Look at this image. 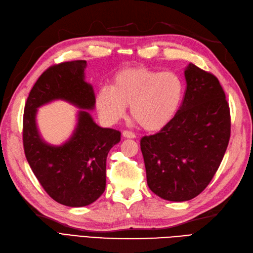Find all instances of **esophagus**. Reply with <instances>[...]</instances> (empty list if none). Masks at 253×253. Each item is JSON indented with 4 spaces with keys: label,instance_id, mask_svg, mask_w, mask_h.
Listing matches in <instances>:
<instances>
[{
    "label": "esophagus",
    "instance_id": "1",
    "mask_svg": "<svg viewBox=\"0 0 253 253\" xmlns=\"http://www.w3.org/2000/svg\"><path fill=\"white\" fill-rule=\"evenodd\" d=\"M123 136L127 138H135V134L131 131H128V130H124L123 131Z\"/></svg>",
    "mask_w": 253,
    "mask_h": 253
}]
</instances>
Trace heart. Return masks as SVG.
<instances>
[{
    "label": "heart",
    "mask_w": 253,
    "mask_h": 253,
    "mask_svg": "<svg viewBox=\"0 0 253 253\" xmlns=\"http://www.w3.org/2000/svg\"><path fill=\"white\" fill-rule=\"evenodd\" d=\"M184 90L183 80L174 72L128 68L117 73L111 87L97 91L95 103L106 123H117L130 106L132 119L144 130L159 131L176 116Z\"/></svg>",
    "instance_id": "heart-1"
}]
</instances>
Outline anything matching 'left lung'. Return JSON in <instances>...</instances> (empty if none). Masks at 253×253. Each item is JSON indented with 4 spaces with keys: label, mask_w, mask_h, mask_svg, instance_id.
I'll return each mask as SVG.
<instances>
[{
    "label": "left lung",
    "mask_w": 253,
    "mask_h": 253,
    "mask_svg": "<svg viewBox=\"0 0 253 253\" xmlns=\"http://www.w3.org/2000/svg\"><path fill=\"white\" fill-rule=\"evenodd\" d=\"M176 116L141 140L147 184L160 198L189 201L212 180L230 138V109L218 80L190 63Z\"/></svg>",
    "instance_id": "left-lung-1"
}]
</instances>
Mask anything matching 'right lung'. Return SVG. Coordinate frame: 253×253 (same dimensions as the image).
Masks as SVG:
<instances>
[{"instance_id": "1", "label": "right lung", "mask_w": 253, "mask_h": 253, "mask_svg": "<svg viewBox=\"0 0 253 253\" xmlns=\"http://www.w3.org/2000/svg\"><path fill=\"white\" fill-rule=\"evenodd\" d=\"M86 61L53 65L38 79L27 97L23 117V145L28 164L44 190L55 202L83 207L99 199L106 187V160L121 141V132L97 126L89 112L95 96L85 82ZM64 99L81 108L72 137L60 146L44 142L35 123L37 108Z\"/></svg>"}]
</instances>
